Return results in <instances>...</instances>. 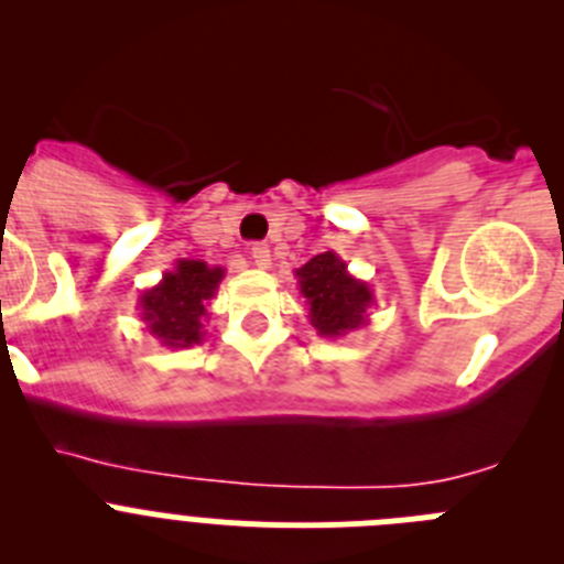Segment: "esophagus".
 <instances>
[{"label":"esophagus","instance_id":"esophagus-1","mask_svg":"<svg viewBox=\"0 0 564 564\" xmlns=\"http://www.w3.org/2000/svg\"><path fill=\"white\" fill-rule=\"evenodd\" d=\"M251 259L257 268H271V248L262 246V242H257V246L251 248Z\"/></svg>","mask_w":564,"mask_h":564}]
</instances>
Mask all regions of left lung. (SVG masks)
I'll return each instance as SVG.
<instances>
[{
	"label": "left lung",
	"mask_w": 564,
	"mask_h": 564,
	"mask_svg": "<svg viewBox=\"0 0 564 564\" xmlns=\"http://www.w3.org/2000/svg\"><path fill=\"white\" fill-rule=\"evenodd\" d=\"M296 285L322 338H341L370 322L372 288L352 276L338 253L325 251L305 262L296 271Z\"/></svg>",
	"instance_id": "left-lung-1"
}]
</instances>
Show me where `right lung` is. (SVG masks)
<instances>
[{
    "label": "right lung",
    "mask_w": 564,
    "mask_h": 564,
    "mask_svg": "<svg viewBox=\"0 0 564 564\" xmlns=\"http://www.w3.org/2000/svg\"><path fill=\"white\" fill-rule=\"evenodd\" d=\"M226 268L203 259H177L158 285L138 296L141 322L163 347H192L206 338L208 302L217 296Z\"/></svg>",
    "instance_id": "right-lung-1"
}]
</instances>
